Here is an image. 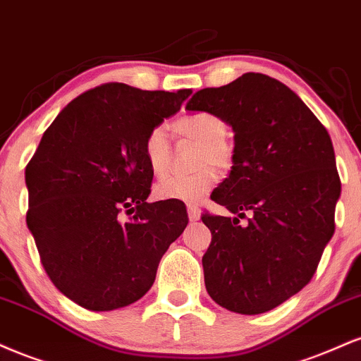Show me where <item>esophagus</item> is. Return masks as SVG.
Here are the masks:
<instances>
[{
  "mask_svg": "<svg viewBox=\"0 0 361 361\" xmlns=\"http://www.w3.org/2000/svg\"><path fill=\"white\" fill-rule=\"evenodd\" d=\"M188 214L190 221H197L201 218V209L196 204H188Z\"/></svg>",
  "mask_w": 361,
  "mask_h": 361,
  "instance_id": "34e87169",
  "label": "esophagus"
}]
</instances>
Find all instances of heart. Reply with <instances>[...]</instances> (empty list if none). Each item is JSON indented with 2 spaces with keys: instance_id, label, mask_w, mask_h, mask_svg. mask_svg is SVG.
Masks as SVG:
<instances>
[{
  "instance_id": "1",
  "label": "heart",
  "mask_w": 361,
  "mask_h": 361,
  "mask_svg": "<svg viewBox=\"0 0 361 361\" xmlns=\"http://www.w3.org/2000/svg\"><path fill=\"white\" fill-rule=\"evenodd\" d=\"M172 130L182 138L199 143L196 165L197 171L177 173L160 179L155 185V196L162 201L197 202L214 188L218 171H230L235 164V147L228 142L226 125L218 114L209 111L185 113L172 121ZM143 155L150 171L160 176L169 169L172 145L164 126H155L147 133L143 142Z\"/></svg>"
}]
</instances>
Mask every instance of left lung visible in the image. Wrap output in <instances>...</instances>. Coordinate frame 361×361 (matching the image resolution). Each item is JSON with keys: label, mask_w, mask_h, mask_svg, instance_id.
I'll use <instances>...</instances> for the list:
<instances>
[{"label": "left lung", "mask_w": 361, "mask_h": 361, "mask_svg": "<svg viewBox=\"0 0 361 361\" xmlns=\"http://www.w3.org/2000/svg\"><path fill=\"white\" fill-rule=\"evenodd\" d=\"M185 109L233 126L235 164L211 199L250 216L247 227L201 216L213 235L202 257L207 294L238 314L270 311L307 286L334 233L341 180L328 130L286 84L258 72L201 89Z\"/></svg>", "instance_id": "1"}]
</instances>
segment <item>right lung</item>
<instances>
[{
	"label": "right lung",
	"instance_id": "1",
	"mask_svg": "<svg viewBox=\"0 0 361 361\" xmlns=\"http://www.w3.org/2000/svg\"><path fill=\"white\" fill-rule=\"evenodd\" d=\"M190 92L89 89L59 113L27 164L28 230L50 281L80 307L113 311L143 298L188 226L180 202H147L154 172L143 142Z\"/></svg>",
	"mask_w": 361,
	"mask_h": 361
}]
</instances>
